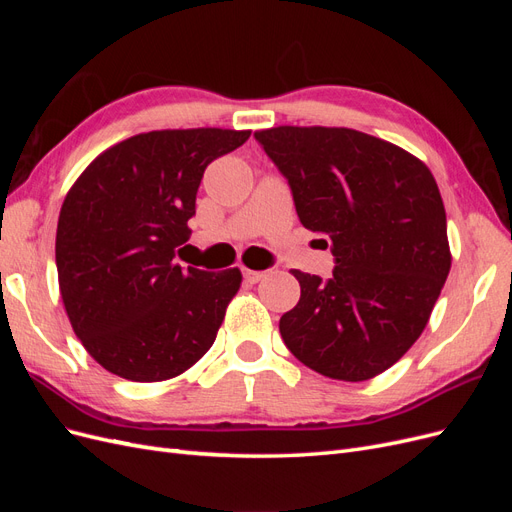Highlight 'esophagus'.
Returning a JSON list of instances; mask_svg holds the SVG:
<instances>
[{
	"mask_svg": "<svg viewBox=\"0 0 512 512\" xmlns=\"http://www.w3.org/2000/svg\"><path fill=\"white\" fill-rule=\"evenodd\" d=\"M262 277H265V273L262 271H252V269H243V280L247 284H258Z\"/></svg>",
	"mask_w": 512,
	"mask_h": 512,
	"instance_id": "esophagus-1",
	"label": "esophagus"
}]
</instances>
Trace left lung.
Returning <instances> with one entry per match:
<instances>
[{"instance_id":"1","label":"left lung","mask_w":512,"mask_h":512,"mask_svg":"<svg viewBox=\"0 0 512 512\" xmlns=\"http://www.w3.org/2000/svg\"><path fill=\"white\" fill-rule=\"evenodd\" d=\"M254 138L335 260L329 280L292 271L301 299L280 318L286 348L333 380L382 374L423 333L451 271L436 179L408 151L348 128L280 126Z\"/></svg>"}]
</instances>
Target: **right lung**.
<instances>
[{"instance_id":"add662e5","label":"right lung","mask_w":512,"mask_h":512,"mask_svg":"<svg viewBox=\"0 0 512 512\" xmlns=\"http://www.w3.org/2000/svg\"><path fill=\"white\" fill-rule=\"evenodd\" d=\"M250 132L198 128L136 134L106 149L61 205L55 260L76 337L111 374L160 382L215 342L241 271L183 269L205 168Z\"/></svg>"}]
</instances>
